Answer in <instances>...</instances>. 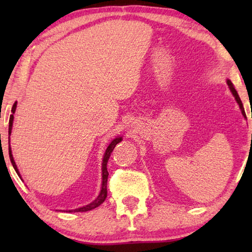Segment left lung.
Segmentation results:
<instances>
[{"label": "left lung", "mask_w": 252, "mask_h": 252, "mask_svg": "<svg viewBox=\"0 0 252 252\" xmlns=\"http://www.w3.org/2000/svg\"><path fill=\"white\" fill-rule=\"evenodd\" d=\"M227 83H228V85H229L230 91H231V93H232L233 96H234V99H236L237 103L239 104V108H240V110H241V113L244 114V117H246V112H245L244 105H242V102H241V100H240V97H239L238 93H237V91H236V89H234V87H233V84L231 83V81H230V80H228V81H227Z\"/></svg>", "instance_id": "left-lung-1"}]
</instances>
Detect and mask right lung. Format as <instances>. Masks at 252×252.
I'll return each mask as SVG.
<instances>
[{
    "instance_id": "1",
    "label": "right lung",
    "mask_w": 252,
    "mask_h": 252,
    "mask_svg": "<svg viewBox=\"0 0 252 252\" xmlns=\"http://www.w3.org/2000/svg\"><path fill=\"white\" fill-rule=\"evenodd\" d=\"M15 110H16V102L12 106V114L10 116V121H8V155H10V160L12 162V165H13L14 170L16 171V173L19 174L21 177V174L19 173V170L18 167H16L15 164V161L13 159V156H12V150H11V146H10V135H11V132H12V126H13V114L15 113ZM122 141V138L121 136H117L116 139H113L111 143L108 146L104 153V157H103V160H102V187H101V191L99 195H97V198L94 200V201L87 204V206H84L82 208H78V209H74V210H66L67 212H85V211H90L92 209H94L96 207H99L101 203L104 202V200L106 198V195H108V190H106V182H108V176H109V172H108V169H106V164H108V160L111 156V153H112L114 147L117 146L119 142Z\"/></svg>"
}]
</instances>
